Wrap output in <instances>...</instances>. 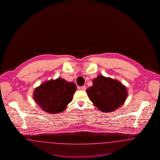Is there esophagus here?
<instances>
[{
  "mask_svg": "<svg viewBox=\"0 0 160 160\" xmlns=\"http://www.w3.org/2000/svg\"><path fill=\"white\" fill-rule=\"evenodd\" d=\"M80 89H81V90H82V91H86V86H82V87L80 88Z\"/></svg>",
  "mask_w": 160,
  "mask_h": 160,
  "instance_id": "esophagus-1",
  "label": "esophagus"
}]
</instances>
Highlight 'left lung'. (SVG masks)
<instances>
[{"label":"left lung","instance_id":"left-lung-1","mask_svg":"<svg viewBox=\"0 0 160 160\" xmlns=\"http://www.w3.org/2000/svg\"><path fill=\"white\" fill-rule=\"evenodd\" d=\"M90 100L102 112H111L124 103L128 93L119 81L98 76L93 80V85L86 89Z\"/></svg>","mask_w":160,"mask_h":160}]
</instances>
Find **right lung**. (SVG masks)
<instances>
[{
  "mask_svg": "<svg viewBox=\"0 0 160 160\" xmlns=\"http://www.w3.org/2000/svg\"><path fill=\"white\" fill-rule=\"evenodd\" d=\"M76 85L58 78L46 82L37 88L33 99L42 110L50 114L63 112L72 101Z\"/></svg>",
  "mask_w": 160,
  "mask_h": 160,
  "instance_id": "1",
  "label": "right lung"
}]
</instances>
